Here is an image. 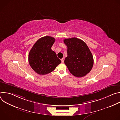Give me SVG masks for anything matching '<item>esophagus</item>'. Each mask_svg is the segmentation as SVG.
Returning a JSON list of instances; mask_svg holds the SVG:
<instances>
[{"label": "esophagus", "instance_id": "esophagus-1", "mask_svg": "<svg viewBox=\"0 0 120 120\" xmlns=\"http://www.w3.org/2000/svg\"><path fill=\"white\" fill-rule=\"evenodd\" d=\"M61 62H62V63H64V58H63L62 59H61Z\"/></svg>", "mask_w": 120, "mask_h": 120}]
</instances>
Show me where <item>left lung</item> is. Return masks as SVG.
Returning <instances> with one entry per match:
<instances>
[{"mask_svg":"<svg viewBox=\"0 0 120 120\" xmlns=\"http://www.w3.org/2000/svg\"><path fill=\"white\" fill-rule=\"evenodd\" d=\"M67 47V56L64 64L70 72L77 77H82L89 73L94 64V58L87 45L77 38L65 39Z\"/></svg>","mask_w":120,"mask_h":120,"instance_id":"obj_1","label":"left lung"}]
</instances>
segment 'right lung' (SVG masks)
<instances>
[{"mask_svg": "<svg viewBox=\"0 0 120 120\" xmlns=\"http://www.w3.org/2000/svg\"><path fill=\"white\" fill-rule=\"evenodd\" d=\"M55 40L50 36L42 37L30 50L28 62L31 68L38 74L45 75L52 72L61 63L56 53L51 49Z\"/></svg>", "mask_w": 120, "mask_h": 120, "instance_id": "right-lung-1", "label": "right lung"}]
</instances>
